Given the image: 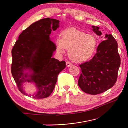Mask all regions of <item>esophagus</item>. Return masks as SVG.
I'll list each match as a JSON object with an SVG mask.
<instances>
[{
	"instance_id": "esophagus-1",
	"label": "esophagus",
	"mask_w": 128,
	"mask_h": 128,
	"mask_svg": "<svg viewBox=\"0 0 128 128\" xmlns=\"http://www.w3.org/2000/svg\"><path fill=\"white\" fill-rule=\"evenodd\" d=\"M66 66H68V67H69V66H72V65H73V64L72 63V62H69V61H67V62H66Z\"/></svg>"
}]
</instances>
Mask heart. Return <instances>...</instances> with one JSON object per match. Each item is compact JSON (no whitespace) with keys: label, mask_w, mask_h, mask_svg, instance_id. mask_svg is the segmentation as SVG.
Instances as JSON below:
<instances>
[{"label":"heart","mask_w":128,"mask_h":128,"mask_svg":"<svg viewBox=\"0 0 128 128\" xmlns=\"http://www.w3.org/2000/svg\"><path fill=\"white\" fill-rule=\"evenodd\" d=\"M98 46V40L94 36L73 29L65 30L61 39L55 40L56 51L59 55L68 50V55L75 62H85L94 55Z\"/></svg>","instance_id":"1"}]
</instances>
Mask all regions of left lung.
<instances>
[{"label":"left lung","mask_w":128,"mask_h":128,"mask_svg":"<svg viewBox=\"0 0 128 128\" xmlns=\"http://www.w3.org/2000/svg\"><path fill=\"white\" fill-rule=\"evenodd\" d=\"M92 28L97 35H102L98 26ZM105 38L98 45L94 57L80 65L81 73L78 85L87 94L96 95L104 92L115 84L118 78L121 62L118 43L112 34H106Z\"/></svg>","instance_id":"obj_1"}]
</instances>
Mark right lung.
<instances>
[{
    "mask_svg": "<svg viewBox=\"0 0 128 128\" xmlns=\"http://www.w3.org/2000/svg\"><path fill=\"white\" fill-rule=\"evenodd\" d=\"M54 18L40 19L23 30L12 50V75L20 92L34 99H43L51 95L59 73L66 68V62L52 58L55 44L50 38L51 32L59 27ZM29 70L30 74L25 72ZM34 83L37 92L28 94L24 83Z\"/></svg>",
    "mask_w": 128,
    "mask_h": 128,
    "instance_id": "1",
    "label": "right lung"
}]
</instances>
